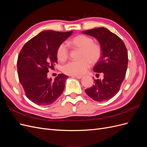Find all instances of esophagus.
Segmentation results:
<instances>
[{
    "label": "esophagus",
    "mask_w": 147,
    "mask_h": 147,
    "mask_svg": "<svg viewBox=\"0 0 147 147\" xmlns=\"http://www.w3.org/2000/svg\"><path fill=\"white\" fill-rule=\"evenodd\" d=\"M83 76H82V75H73L72 77H75V78H78V79H80L82 78Z\"/></svg>",
    "instance_id": "1"
}]
</instances>
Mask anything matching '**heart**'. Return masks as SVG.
<instances>
[{
    "label": "heart",
    "mask_w": 147,
    "mask_h": 147,
    "mask_svg": "<svg viewBox=\"0 0 147 147\" xmlns=\"http://www.w3.org/2000/svg\"><path fill=\"white\" fill-rule=\"evenodd\" d=\"M69 46L74 50H80L78 61H70L63 67V72L69 75H80L86 72L90 64L97 63L102 55L100 44L94 42L92 38L85 35H78L67 42ZM69 52L64 43L59 45L56 51L57 59L61 62L69 57Z\"/></svg>",
    "instance_id": "b5f03b06"
}]
</instances>
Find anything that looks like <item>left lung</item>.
Returning <instances> with one entry per match:
<instances>
[{"label":"left lung","instance_id":"obj_1","mask_svg":"<svg viewBox=\"0 0 147 147\" xmlns=\"http://www.w3.org/2000/svg\"><path fill=\"white\" fill-rule=\"evenodd\" d=\"M82 33L94 37L102 47V56L93 70L102 73L103 80H94L92 87L85 90L97 102L107 100L116 95L126 76L128 55L125 44L118 35L104 28L84 30Z\"/></svg>","mask_w":147,"mask_h":147}]
</instances>
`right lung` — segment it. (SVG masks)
I'll return each instance as SVG.
<instances>
[{
	"instance_id": "1",
	"label": "right lung",
	"mask_w": 147,
	"mask_h": 147,
	"mask_svg": "<svg viewBox=\"0 0 147 147\" xmlns=\"http://www.w3.org/2000/svg\"><path fill=\"white\" fill-rule=\"evenodd\" d=\"M72 32L43 31L21 50L17 61L19 80L26 97L35 104L50 105L63 93L68 77L60 74L52 81L48 78L47 73L57 63V48Z\"/></svg>"
}]
</instances>
